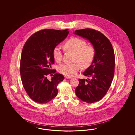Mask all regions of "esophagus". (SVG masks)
Wrapping results in <instances>:
<instances>
[{
    "instance_id": "esophagus-1",
    "label": "esophagus",
    "mask_w": 135,
    "mask_h": 135,
    "mask_svg": "<svg viewBox=\"0 0 135 135\" xmlns=\"http://www.w3.org/2000/svg\"><path fill=\"white\" fill-rule=\"evenodd\" d=\"M65 78H66V79H70V78H71V77H70V76H65Z\"/></svg>"
}]
</instances>
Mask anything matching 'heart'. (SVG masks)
I'll list each match as a JSON object with an SVG mask.
<instances>
[{"label": "heart", "instance_id": "obj_1", "mask_svg": "<svg viewBox=\"0 0 135 135\" xmlns=\"http://www.w3.org/2000/svg\"><path fill=\"white\" fill-rule=\"evenodd\" d=\"M65 48L75 52L74 61L78 62L83 67H87L91 63L95 55L94 47L91 45H87L83 39L73 37L66 41ZM52 55L55 61L59 62L62 58L61 47L56 46L53 50ZM77 63H65L58 67L60 73L68 76L75 75L80 69V65Z\"/></svg>", "mask_w": 135, "mask_h": 135}]
</instances>
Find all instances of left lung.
<instances>
[{
  "instance_id": "8db88e82",
  "label": "left lung",
  "mask_w": 135,
  "mask_h": 135,
  "mask_svg": "<svg viewBox=\"0 0 135 135\" xmlns=\"http://www.w3.org/2000/svg\"><path fill=\"white\" fill-rule=\"evenodd\" d=\"M89 40L95 50L93 61L83 75L88 79H79L75 94L88 103L99 101L103 98L111 84L114 73V52L109 39L101 32L92 29L77 30L74 33Z\"/></svg>"
}]
</instances>
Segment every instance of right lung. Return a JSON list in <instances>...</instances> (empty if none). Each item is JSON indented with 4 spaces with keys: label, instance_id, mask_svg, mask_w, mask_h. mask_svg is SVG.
Masks as SVG:
<instances>
[{
    "label": "right lung",
    "instance_id": "1",
    "mask_svg": "<svg viewBox=\"0 0 135 135\" xmlns=\"http://www.w3.org/2000/svg\"><path fill=\"white\" fill-rule=\"evenodd\" d=\"M68 29H46L32 35L27 40L22 51L20 74L23 87L35 102L47 103L57 96L58 84L64 76L51 69L55 59L54 49L67 36ZM55 74L49 81L47 76Z\"/></svg>",
    "mask_w": 135,
    "mask_h": 135
}]
</instances>
